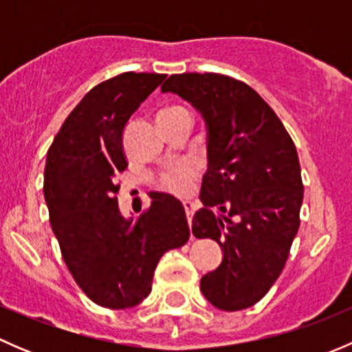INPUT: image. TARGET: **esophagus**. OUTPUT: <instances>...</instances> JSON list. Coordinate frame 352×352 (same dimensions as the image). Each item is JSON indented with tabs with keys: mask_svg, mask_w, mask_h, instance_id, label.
I'll return each instance as SVG.
<instances>
[{
	"mask_svg": "<svg viewBox=\"0 0 352 352\" xmlns=\"http://www.w3.org/2000/svg\"><path fill=\"white\" fill-rule=\"evenodd\" d=\"M184 209H186V214H187V221H192V216H194V211H196V204H194L192 201H184Z\"/></svg>",
	"mask_w": 352,
	"mask_h": 352,
	"instance_id": "34e87169",
	"label": "esophagus"
}]
</instances>
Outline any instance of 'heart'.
Segmentation results:
<instances>
[{
  "label": "heart",
  "mask_w": 352,
  "mask_h": 352,
  "mask_svg": "<svg viewBox=\"0 0 352 352\" xmlns=\"http://www.w3.org/2000/svg\"><path fill=\"white\" fill-rule=\"evenodd\" d=\"M179 112H187L182 107H170L160 112V116H173V113ZM192 177H194V168L190 163H179V165H173L170 168H166L162 173V179H160V186L165 190H170L173 194H187L192 186Z\"/></svg>",
  "instance_id": "heart-1"
}]
</instances>
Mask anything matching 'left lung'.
Here are the masks:
<instances>
[{
	"label": "left lung",
	"mask_w": 352,
	"mask_h": 352,
	"mask_svg": "<svg viewBox=\"0 0 352 352\" xmlns=\"http://www.w3.org/2000/svg\"><path fill=\"white\" fill-rule=\"evenodd\" d=\"M189 102L208 129V170L192 235L212 239L223 261L201 279L219 310L252 307L285 269L300 228L303 182L296 146L264 98L218 73L172 74L162 85Z\"/></svg>",
	"instance_id": "8db88e82"
}]
</instances>
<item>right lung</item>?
<instances>
[{
    "label": "right lung",
    "mask_w": 352,
    "mask_h": 352,
    "mask_svg": "<svg viewBox=\"0 0 352 352\" xmlns=\"http://www.w3.org/2000/svg\"><path fill=\"white\" fill-rule=\"evenodd\" d=\"M163 80L129 71L98 83L66 117L45 160L44 197L63 258L81 291L112 310L140 305L162 255L190 235L182 202L170 194L151 192L136 219L120 214L116 197L127 168L124 127Z\"/></svg>",
    "instance_id": "right-lung-1"
}]
</instances>
